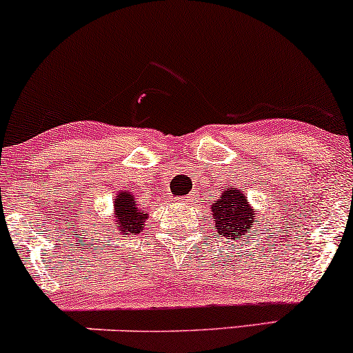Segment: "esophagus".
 Wrapping results in <instances>:
<instances>
[{"label": "esophagus", "mask_w": 353, "mask_h": 353, "mask_svg": "<svg viewBox=\"0 0 353 353\" xmlns=\"http://www.w3.org/2000/svg\"><path fill=\"white\" fill-rule=\"evenodd\" d=\"M182 201H184V202H190V201H192V196H185Z\"/></svg>", "instance_id": "1"}]
</instances>
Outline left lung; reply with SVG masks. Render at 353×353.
<instances>
[{"label": "left lung", "instance_id": "left-lung-1", "mask_svg": "<svg viewBox=\"0 0 353 353\" xmlns=\"http://www.w3.org/2000/svg\"><path fill=\"white\" fill-rule=\"evenodd\" d=\"M217 232L222 237L249 239L255 224V210L250 209L247 196L236 188H225L222 196L212 204Z\"/></svg>", "mask_w": 353, "mask_h": 353}]
</instances>
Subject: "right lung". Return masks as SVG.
Here are the masks:
<instances>
[{
    "instance_id": "right-lung-1",
    "label": "right lung",
    "mask_w": 353,
    "mask_h": 353,
    "mask_svg": "<svg viewBox=\"0 0 353 353\" xmlns=\"http://www.w3.org/2000/svg\"><path fill=\"white\" fill-rule=\"evenodd\" d=\"M114 222L121 229L123 236H134L144 229V222L148 214L137 209V202L131 192L123 190L116 196L114 201Z\"/></svg>"
}]
</instances>
